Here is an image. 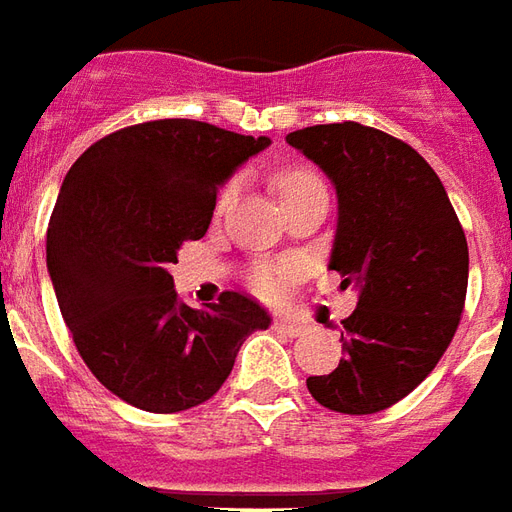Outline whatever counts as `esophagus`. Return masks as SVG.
<instances>
[{
	"instance_id": "34e87169",
	"label": "esophagus",
	"mask_w": 512,
	"mask_h": 512,
	"mask_svg": "<svg viewBox=\"0 0 512 512\" xmlns=\"http://www.w3.org/2000/svg\"><path fill=\"white\" fill-rule=\"evenodd\" d=\"M274 330L282 332V335H288V338H299L307 327L305 324H299V321L291 316H277L274 318Z\"/></svg>"
}]
</instances>
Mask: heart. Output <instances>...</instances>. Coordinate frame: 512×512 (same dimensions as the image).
I'll list each match as a JSON object with an SVG mask.
<instances>
[{
	"label": "heart",
	"instance_id": "heart-1",
	"mask_svg": "<svg viewBox=\"0 0 512 512\" xmlns=\"http://www.w3.org/2000/svg\"><path fill=\"white\" fill-rule=\"evenodd\" d=\"M321 182H318L316 174H310V171H291V174H282L280 177V194L282 202L285 199H291V196L302 194V191H310V188H318ZM235 194V185H227L219 196V205L224 207L230 202V196ZM291 268L288 266H263L257 268L255 274H252V288L257 293H263V296H280L285 288H288V282H291Z\"/></svg>",
	"mask_w": 512,
	"mask_h": 512
}]
</instances>
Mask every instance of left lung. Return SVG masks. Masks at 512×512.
Here are the masks:
<instances>
[{
    "label": "left lung",
    "mask_w": 512,
    "mask_h": 512,
    "mask_svg": "<svg viewBox=\"0 0 512 512\" xmlns=\"http://www.w3.org/2000/svg\"><path fill=\"white\" fill-rule=\"evenodd\" d=\"M285 141L330 177L338 227L330 268L355 288L343 357L307 377L318 405L368 416L424 382L455 338L468 288V244L438 174L413 146L357 121L316 124Z\"/></svg>",
    "instance_id": "left-lung-1"
}]
</instances>
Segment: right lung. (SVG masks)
I'll return each mask as SVG.
<instances>
[{
  "label": "right lung",
  "instance_id": "1",
  "mask_svg": "<svg viewBox=\"0 0 512 512\" xmlns=\"http://www.w3.org/2000/svg\"><path fill=\"white\" fill-rule=\"evenodd\" d=\"M268 144L205 121H146L85 149L60 185L46 232L57 305L85 366L127 405H202L241 343L271 324L235 291L185 305L169 271L180 246L207 232L221 185Z\"/></svg>",
  "mask_w": 512,
  "mask_h": 512
}]
</instances>
